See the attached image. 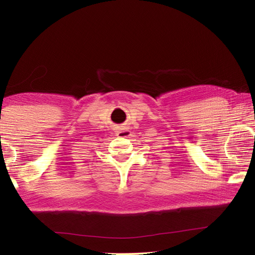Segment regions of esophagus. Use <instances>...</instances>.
I'll return each instance as SVG.
<instances>
[{
  "instance_id": "obj_1",
  "label": "esophagus",
  "mask_w": 255,
  "mask_h": 255,
  "mask_svg": "<svg viewBox=\"0 0 255 255\" xmlns=\"http://www.w3.org/2000/svg\"><path fill=\"white\" fill-rule=\"evenodd\" d=\"M116 133H117V136H120V137H129L131 135V130L130 128L127 126H122L117 128Z\"/></svg>"
}]
</instances>
